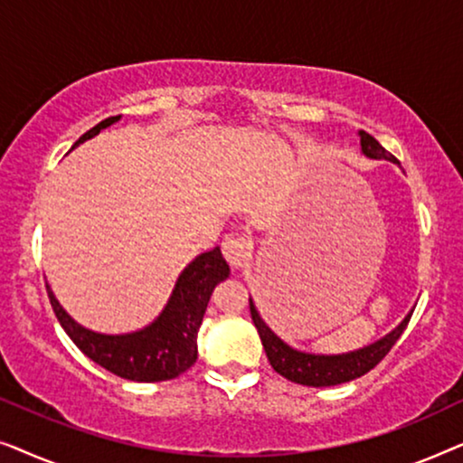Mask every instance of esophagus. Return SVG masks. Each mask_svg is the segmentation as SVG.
<instances>
[{
    "mask_svg": "<svg viewBox=\"0 0 463 463\" xmlns=\"http://www.w3.org/2000/svg\"><path fill=\"white\" fill-rule=\"evenodd\" d=\"M221 249H223L227 263L233 265V268H242L250 255V240L242 233H230V236H225Z\"/></svg>",
    "mask_w": 463,
    "mask_h": 463,
    "instance_id": "esophagus-1",
    "label": "esophagus"
}]
</instances>
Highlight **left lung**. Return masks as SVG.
<instances>
[{"label":"left lung","instance_id":"8db88e82","mask_svg":"<svg viewBox=\"0 0 463 463\" xmlns=\"http://www.w3.org/2000/svg\"><path fill=\"white\" fill-rule=\"evenodd\" d=\"M360 145H363V154L366 157H373V160H398L390 151H385L375 137H371L369 132L360 130ZM250 306V316L252 322H255L259 337H261V344L265 347V354H268V360L271 369L280 373L282 377H287L288 382L301 383V385H312V388H326V385H339L345 382H352V379L363 377L364 373L382 363L398 339L404 328H407L411 314L404 318L401 325H398L394 331L385 335L383 339L375 341V344L360 347L356 352L347 354H335V356H325V354H307L293 350V347L284 344V341L278 337V335L271 331V328L265 325L261 316H259L255 303L249 299Z\"/></svg>","mask_w":463,"mask_h":463}]
</instances>
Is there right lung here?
Wrapping results in <instances>:
<instances>
[{
    "label": "right lung",
    "instance_id": "add662e5",
    "mask_svg": "<svg viewBox=\"0 0 463 463\" xmlns=\"http://www.w3.org/2000/svg\"><path fill=\"white\" fill-rule=\"evenodd\" d=\"M118 119L119 116L103 119L94 128L84 132L73 147L99 135L107 126L116 124ZM227 276H230V265L225 263L219 246L202 252L183 269L162 314L149 326L126 335H100L80 326L61 307L48 284L46 290L61 326L88 358L113 375L130 379V382L151 383L179 377L195 363L198 358L195 339H198L206 306L211 301L213 288Z\"/></svg>",
    "mask_w": 463,
    "mask_h": 463
}]
</instances>
